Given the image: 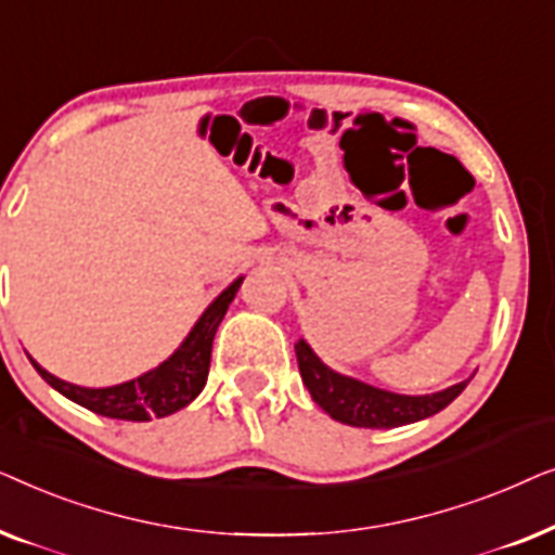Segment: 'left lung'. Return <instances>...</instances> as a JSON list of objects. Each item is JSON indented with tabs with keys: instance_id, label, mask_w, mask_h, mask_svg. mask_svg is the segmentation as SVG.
Instances as JSON below:
<instances>
[{
	"instance_id": "obj_1",
	"label": "left lung",
	"mask_w": 555,
	"mask_h": 555,
	"mask_svg": "<svg viewBox=\"0 0 555 555\" xmlns=\"http://www.w3.org/2000/svg\"><path fill=\"white\" fill-rule=\"evenodd\" d=\"M295 356H298L302 384L308 386L315 404L325 414H331V420L363 429H393L427 420V416L442 412L447 404H452L473 378L469 376L467 382L447 386L442 391L409 397V393H393L359 382L353 376L338 374L318 359L306 338L295 344Z\"/></svg>"
}]
</instances>
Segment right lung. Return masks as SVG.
Instances as JSON below:
<instances>
[{
	"mask_svg": "<svg viewBox=\"0 0 555 555\" xmlns=\"http://www.w3.org/2000/svg\"><path fill=\"white\" fill-rule=\"evenodd\" d=\"M242 280L245 278L234 280L209 302L199 321L194 323V328L189 331V336L181 340V346L169 359L158 363L156 369L146 371V374L131 378V382L105 386V389H88V386L67 384L63 378L52 376L35 359L29 361L52 389L75 401V404L90 409V412L126 422H151L154 416L162 420V416H169L192 404L202 393L209 376L211 340H215L219 323H222L227 308L237 295Z\"/></svg>",
	"mask_w": 555,
	"mask_h": 555,
	"instance_id": "right-lung-1",
	"label": "right lung"
}]
</instances>
